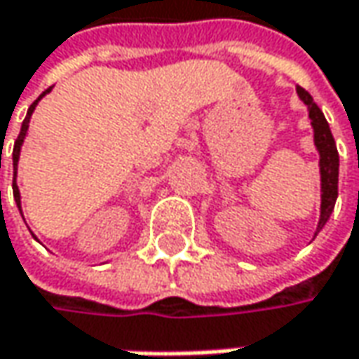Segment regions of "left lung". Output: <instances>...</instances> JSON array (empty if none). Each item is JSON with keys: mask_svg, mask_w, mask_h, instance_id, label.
<instances>
[{"mask_svg": "<svg viewBox=\"0 0 359 359\" xmlns=\"http://www.w3.org/2000/svg\"><path fill=\"white\" fill-rule=\"evenodd\" d=\"M297 95L299 99L307 104L309 111V118H311V127H313V141L317 151H319V173H321V214H319V224H317V232L325 226L330 220L333 208H335V200H337V177H339V155H337V147L333 141L332 129L327 125V121L323 117L321 109L313 102V97L297 86Z\"/></svg>", "mask_w": 359, "mask_h": 359, "instance_id": "1", "label": "left lung"}]
</instances>
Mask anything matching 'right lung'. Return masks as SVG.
I'll use <instances>...</instances> for the list:
<instances>
[{
    "mask_svg": "<svg viewBox=\"0 0 359 359\" xmlns=\"http://www.w3.org/2000/svg\"><path fill=\"white\" fill-rule=\"evenodd\" d=\"M52 88H48V90H44L42 93V97L44 95H48ZM40 97V99H42ZM40 99L34 100L32 104H29V109H27V115L26 118H24V123H22V129H20V135H18V139H15V143H13V200H15V204H18V208H20V212H22V196H20V189H18V184H15V173H18V161H20V151H22V145H24V139H26L27 135V127H29V118H32V113L36 111V104L40 102Z\"/></svg>",
    "mask_w": 359,
    "mask_h": 359,
    "instance_id": "add662e5",
    "label": "right lung"
}]
</instances>
